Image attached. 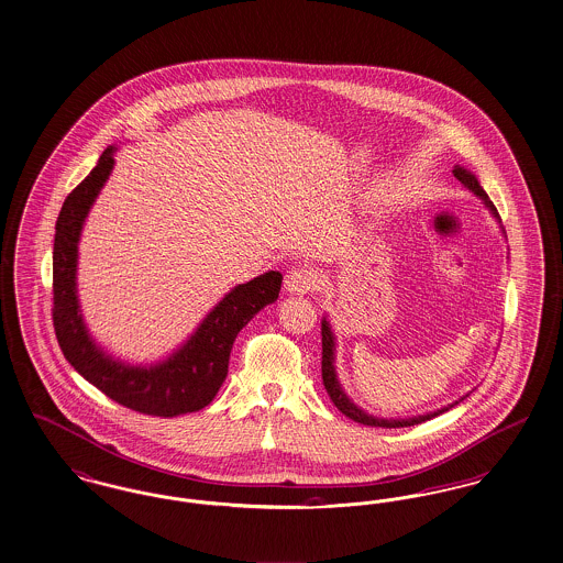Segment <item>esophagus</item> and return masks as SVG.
Instances as JSON below:
<instances>
[{"label": "esophagus", "mask_w": 563, "mask_h": 563, "mask_svg": "<svg viewBox=\"0 0 563 563\" xmlns=\"http://www.w3.org/2000/svg\"><path fill=\"white\" fill-rule=\"evenodd\" d=\"M318 275L309 269H292L286 279H284V288L290 294H309L318 290Z\"/></svg>", "instance_id": "obj_1"}]
</instances>
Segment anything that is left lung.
Returning <instances> with one entry per match:
<instances>
[{"mask_svg": "<svg viewBox=\"0 0 563 563\" xmlns=\"http://www.w3.org/2000/svg\"><path fill=\"white\" fill-rule=\"evenodd\" d=\"M452 172H454V176L465 185L471 194L482 197V201L486 203V208L494 214V219H498V222H500V217H498L494 203L489 201L488 194H486V191L482 189V185L477 183L475 174H471V172L461 168V166H456ZM321 378H323V387H325V391L330 395L332 404H334L344 416H349L351 420H355V422H360V424H367V427H385V429L415 427V424H420V422H424V420H431V418H435V416L448 412L450 408H454V406L459 404V401H454V404H450L448 408H441L438 412L412 416V418H378V416L367 415L360 406H355V404L346 397V393L343 391V387H341V383H339V378H336V367H334V334H332V328H330V323L325 321V318L321 321ZM463 399H465V397H463ZM463 399H461V401H463Z\"/></svg>", "mask_w": 563, "mask_h": 563, "instance_id": "8db88e82", "label": "left lung"}]
</instances>
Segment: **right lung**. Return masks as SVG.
Returning a JSON list of instances; mask_svg holds the SVG:
<instances>
[{
    "mask_svg": "<svg viewBox=\"0 0 563 563\" xmlns=\"http://www.w3.org/2000/svg\"><path fill=\"white\" fill-rule=\"evenodd\" d=\"M113 151L104 148L95 170L67 196L56 220L52 254V321L67 362L97 389L125 408L148 416L197 412L206 408L229 372L233 343L250 319L277 300L282 273L269 271L235 286L199 323L191 339L168 360L153 366H130L98 346L79 311L77 244L95 199L113 170Z\"/></svg>",
    "mask_w": 563,
    "mask_h": 563,
    "instance_id": "1",
    "label": "right lung"
}]
</instances>
